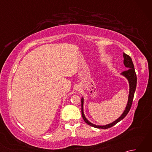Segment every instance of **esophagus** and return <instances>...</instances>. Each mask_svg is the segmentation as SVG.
Instances as JSON below:
<instances>
[{
    "label": "esophagus",
    "instance_id": "esophagus-1",
    "mask_svg": "<svg viewBox=\"0 0 152 152\" xmlns=\"http://www.w3.org/2000/svg\"><path fill=\"white\" fill-rule=\"evenodd\" d=\"M80 89H81V87H80V86H78V87H77V88H76V90H78V91H80Z\"/></svg>",
    "mask_w": 152,
    "mask_h": 152
}]
</instances>
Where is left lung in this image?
<instances>
[{"instance_id": "obj_1", "label": "left lung", "mask_w": 152, "mask_h": 152, "mask_svg": "<svg viewBox=\"0 0 152 152\" xmlns=\"http://www.w3.org/2000/svg\"><path fill=\"white\" fill-rule=\"evenodd\" d=\"M123 56H124V64L125 67H127V69H129L127 70L124 71L122 72L120 74L122 76H124L127 79L128 82H129V96H128V101H127V106H126L125 110L123 112V114L120 115V117L118 118L117 119H115L114 121H113L111 124H109L105 125H96L95 124H93L92 123L88 121V119L86 118L84 113H83V102H84V99H83V97L82 98V118L83 119V120L85 121L87 124H88L90 126H92L93 127L95 128H99V129H108L112 127V126L115 125L116 124H118V122L122 120L126 115H127L128 112H129L131 105H132V102H133V97H134V94L135 92V90H136V87H137V75H136V72H135L134 70V64L133 61H132L131 58L129 56L125 54L124 53L123 54Z\"/></svg>"}]
</instances>
